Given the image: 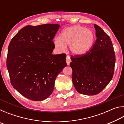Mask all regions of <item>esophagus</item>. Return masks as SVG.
Listing matches in <instances>:
<instances>
[{
  "mask_svg": "<svg viewBox=\"0 0 124 124\" xmlns=\"http://www.w3.org/2000/svg\"><path fill=\"white\" fill-rule=\"evenodd\" d=\"M70 62H71V60H70V57L69 56H67L66 57V62H67V65H70Z\"/></svg>",
  "mask_w": 124,
  "mask_h": 124,
  "instance_id": "obj_1",
  "label": "esophagus"
}]
</instances>
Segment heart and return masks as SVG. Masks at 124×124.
<instances>
[{
  "instance_id": "heart-1",
  "label": "heart",
  "mask_w": 124,
  "mask_h": 124,
  "mask_svg": "<svg viewBox=\"0 0 124 124\" xmlns=\"http://www.w3.org/2000/svg\"><path fill=\"white\" fill-rule=\"evenodd\" d=\"M95 37L89 29L79 25L67 27L62 31L60 38L54 40V45L58 51H64L66 46H70L72 53L77 56L87 54L93 45Z\"/></svg>"
}]
</instances>
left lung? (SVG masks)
Masks as SVG:
<instances>
[{
    "label": "left lung",
    "instance_id": "left-lung-1",
    "mask_svg": "<svg viewBox=\"0 0 124 124\" xmlns=\"http://www.w3.org/2000/svg\"><path fill=\"white\" fill-rule=\"evenodd\" d=\"M96 40L89 52L83 56H71L72 81L80 93L95 95L101 92L113 78L115 52L110 37L97 24Z\"/></svg>",
    "mask_w": 124,
    "mask_h": 124
}]
</instances>
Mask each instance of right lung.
Segmentation results:
<instances>
[{"label":"right lung","instance_id":"obj_1","mask_svg":"<svg viewBox=\"0 0 124 124\" xmlns=\"http://www.w3.org/2000/svg\"><path fill=\"white\" fill-rule=\"evenodd\" d=\"M59 24L26 26L12 38L7 67L10 82L29 100L40 101L52 93L58 74L67 66L66 54H52Z\"/></svg>","mask_w":124,"mask_h":124}]
</instances>
